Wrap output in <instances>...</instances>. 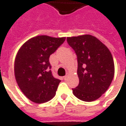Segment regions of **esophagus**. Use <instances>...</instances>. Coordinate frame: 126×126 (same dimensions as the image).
<instances>
[{
	"label": "esophagus",
	"mask_w": 126,
	"mask_h": 126,
	"mask_svg": "<svg viewBox=\"0 0 126 126\" xmlns=\"http://www.w3.org/2000/svg\"><path fill=\"white\" fill-rule=\"evenodd\" d=\"M67 78H68V75H65L64 77H63V78H64V80H67Z\"/></svg>",
	"instance_id": "34e87169"
}]
</instances>
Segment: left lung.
Instances as JSON below:
<instances>
[{
    "mask_svg": "<svg viewBox=\"0 0 126 126\" xmlns=\"http://www.w3.org/2000/svg\"><path fill=\"white\" fill-rule=\"evenodd\" d=\"M68 44L75 51L78 61L79 84L72 89L77 98L92 102L109 89L115 74L112 54L95 37L84 35L67 37Z\"/></svg>",
    "mask_w": 126,
    "mask_h": 126,
    "instance_id": "8db88e82",
    "label": "left lung"
}]
</instances>
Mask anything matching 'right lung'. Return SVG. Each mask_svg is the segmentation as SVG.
<instances>
[{
	"mask_svg": "<svg viewBox=\"0 0 126 126\" xmlns=\"http://www.w3.org/2000/svg\"><path fill=\"white\" fill-rule=\"evenodd\" d=\"M65 37L39 35L29 39L18 50L14 63L15 77L25 96L41 104L50 100L61 82L52 74L50 56Z\"/></svg>",
	"mask_w": 126,
	"mask_h": 126,
	"instance_id": "right-lung-1",
	"label": "right lung"
}]
</instances>
